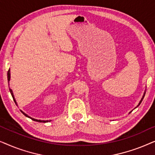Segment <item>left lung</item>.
<instances>
[{
	"label": "left lung",
	"mask_w": 155,
	"mask_h": 155,
	"mask_svg": "<svg viewBox=\"0 0 155 155\" xmlns=\"http://www.w3.org/2000/svg\"><path fill=\"white\" fill-rule=\"evenodd\" d=\"M144 96H145V95H144ZM144 96L143 97V98H142V99H141V101H140V103L142 102V101H143V98H144Z\"/></svg>",
	"instance_id": "8db88e82"
}]
</instances>
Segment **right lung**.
I'll list each match as a JSON object with an SVG mask.
<instances>
[{"label": "right lung", "instance_id": "1", "mask_svg": "<svg viewBox=\"0 0 155 155\" xmlns=\"http://www.w3.org/2000/svg\"><path fill=\"white\" fill-rule=\"evenodd\" d=\"M10 69L8 70V81L9 82L10 81ZM10 93H11V95H12V98H13V99H14V101H15V102L16 103V101H15V98H14V96H13V94H12V90H10ZM21 112H22V113L24 114V115L25 116H27V117H28V118H30L31 120H35V121H38V122H44V123H46V122H48V120H37V119H35V118H31V117H29V116H27L26 114H25L24 112L23 111H21Z\"/></svg>", "mask_w": 155, "mask_h": 155}]
</instances>
